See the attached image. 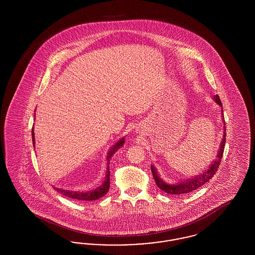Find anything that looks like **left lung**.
I'll return each instance as SVG.
<instances>
[{
	"mask_svg": "<svg viewBox=\"0 0 255 255\" xmlns=\"http://www.w3.org/2000/svg\"><path fill=\"white\" fill-rule=\"evenodd\" d=\"M214 101L218 104L221 107V112H222V118H223V122H224V135L221 141V144L219 146L218 153L215 159H213V161L211 162V164L208 165V167L205 171H203L202 173H199V175H196L195 177H191V179H187L182 182H177V183H167L164 182L163 180L160 179V177L158 176L157 169L155 168L154 165H151V171L154 177V180L156 182V184L158 185V188L161 189L162 191L166 192L169 195H180L185 194L188 192H191L195 189L201 187L202 185H204L206 182H208L209 180H211V178L216 174L217 169L219 168L221 159L223 157V153H224V149H225V143H226V126H225V119L223 116V105L222 102L220 100V97L218 95L214 96L213 97Z\"/></svg>",
	"mask_w": 255,
	"mask_h": 255,
	"instance_id": "obj_1",
	"label": "left lung"
}]
</instances>
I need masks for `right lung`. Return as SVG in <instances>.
<instances>
[{"mask_svg": "<svg viewBox=\"0 0 255 255\" xmlns=\"http://www.w3.org/2000/svg\"><path fill=\"white\" fill-rule=\"evenodd\" d=\"M35 119V118H34ZM32 142H33V146L35 147V138H34V132H33V128H32ZM124 141H125V138L122 137L121 138L115 145L113 146L111 149H110L109 153L107 155V164H108V167H107V172H106V176H105V181L104 182L99 185L98 187H97L96 189L94 190H90V191H72V190H67V189H63V188H58V187H53V189H55L57 192H59L60 194L65 196V197H68V198H71L73 200H76V201H95L97 199H100L101 197H103L104 195L106 194L110 189V169H109V163L110 159L112 158V156L121 148L124 144Z\"/></svg>", "mask_w": 255, "mask_h": 255, "instance_id": "add662e5", "label": "right lung"}]
</instances>
